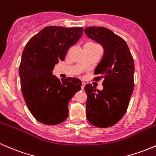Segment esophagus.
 <instances>
[{
	"mask_svg": "<svg viewBox=\"0 0 156 156\" xmlns=\"http://www.w3.org/2000/svg\"><path fill=\"white\" fill-rule=\"evenodd\" d=\"M85 86V83H84V82H83V83H82V85H81V89L84 90Z\"/></svg>",
	"mask_w": 156,
	"mask_h": 156,
	"instance_id": "esophagus-1",
	"label": "esophagus"
}]
</instances>
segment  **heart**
<instances>
[{
  "mask_svg": "<svg viewBox=\"0 0 156 156\" xmlns=\"http://www.w3.org/2000/svg\"><path fill=\"white\" fill-rule=\"evenodd\" d=\"M85 45H87V46H90V47H98V45L94 44V43H88V44H86Z\"/></svg>",
  "mask_w": 156,
  "mask_h": 156,
  "instance_id": "1",
  "label": "heart"
}]
</instances>
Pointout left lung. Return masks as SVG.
Wrapping results in <instances>:
<instances>
[{"label":"left lung","instance_id":"8db88e82","mask_svg":"<svg viewBox=\"0 0 156 156\" xmlns=\"http://www.w3.org/2000/svg\"><path fill=\"white\" fill-rule=\"evenodd\" d=\"M85 33L104 50L93 80H103V89L96 90L91 84L85 86L86 117L91 124L108 128L123 118L129 106L134 89V59L126 41L109 29L89 27Z\"/></svg>","mask_w":156,"mask_h":156}]
</instances>
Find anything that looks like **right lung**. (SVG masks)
I'll return each instance as SVG.
<instances>
[{"label":"right lung","mask_w":156,"mask_h":156,"mask_svg":"<svg viewBox=\"0 0 156 156\" xmlns=\"http://www.w3.org/2000/svg\"><path fill=\"white\" fill-rule=\"evenodd\" d=\"M83 33L82 27H46L25 46L19 66L21 88L30 112L40 123L57 125L64 122L68 117L70 100L81 90V80H59L53 76V70Z\"/></svg>","instance_id":"right-lung-1"}]
</instances>
